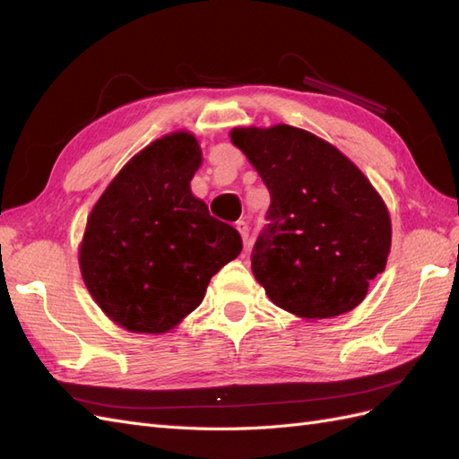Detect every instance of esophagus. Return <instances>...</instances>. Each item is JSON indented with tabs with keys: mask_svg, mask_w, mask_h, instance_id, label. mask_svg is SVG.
<instances>
[{
	"mask_svg": "<svg viewBox=\"0 0 459 459\" xmlns=\"http://www.w3.org/2000/svg\"><path fill=\"white\" fill-rule=\"evenodd\" d=\"M235 228H238V231H239V235H241L243 243L247 245V243H248V226L245 224V221H238V224H235Z\"/></svg>",
	"mask_w": 459,
	"mask_h": 459,
	"instance_id": "esophagus-1",
	"label": "esophagus"
}]
</instances>
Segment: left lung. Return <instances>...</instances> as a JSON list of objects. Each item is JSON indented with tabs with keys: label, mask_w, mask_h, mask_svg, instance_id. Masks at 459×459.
I'll use <instances>...</instances> for the list:
<instances>
[{
	"label": "left lung",
	"mask_w": 459,
	"mask_h": 459,
	"mask_svg": "<svg viewBox=\"0 0 459 459\" xmlns=\"http://www.w3.org/2000/svg\"><path fill=\"white\" fill-rule=\"evenodd\" d=\"M230 137L270 191L268 226L251 268L270 300L302 319L354 310L391 253V216L342 152L289 124L233 128Z\"/></svg>",
	"instance_id": "1"
}]
</instances>
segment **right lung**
<instances>
[{"mask_svg":"<svg viewBox=\"0 0 459 459\" xmlns=\"http://www.w3.org/2000/svg\"><path fill=\"white\" fill-rule=\"evenodd\" d=\"M197 137L172 132L134 155L88 216L78 264L91 299L130 333L160 335L204 299L211 277L238 258V230L191 193Z\"/></svg>","mask_w":459,"mask_h":459,"instance_id":"obj_1","label":"right lung"}]
</instances>
